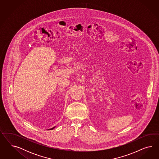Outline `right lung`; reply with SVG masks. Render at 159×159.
Masks as SVG:
<instances>
[{"label":"right lung","mask_w":159,"mask_h":159,"mask_svg":"<svg viewBox=\"0 0 159 159\" xmlns=\"http://www.w3.org/2000/svg\"><path fill=\"white\" fill-rule=\"evenodd\" d=\"M55 127H53V128H51V129H50V130H51V129H53V128H54Z\"/></svg>","instance_id":"1"}]
</instances>
